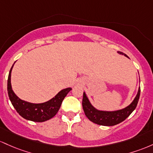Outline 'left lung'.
<instances>
[{
	"instance_id": "8db88e82",
	"label": "left lung",
	"mask_w": 153,
	"mask_h": 153,
	"mask_svg": "<svg viewBox=\"0 0 153 153\" xmlns=\"http://www.w3.org/2000/svg\"><path fill=\"white\" fill-rule=\"evenodd\" d=\"M118 53L124 55L128 58L126 54L121 52H118ZM140 95V87L139 88L138 93L133 102L125 108L118 110L116 111H102L95 109L91 105L86 94L83 93V100H82V107L84 112L88 119L92 122L97 123L101 126H114L118 123L122 122L129 116L136 108L137 103Z\"/></svg>"
}]
</instances>
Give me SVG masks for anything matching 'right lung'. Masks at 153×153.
<instances>
[{"label":"right lung","mask_w":153,"mask_h":153,"mask_svg":"<svg viewBox=\"0 0 153 153\" xmlns=\"http://www.w3.org/2000/svg\"><path fill=\"white\" fill-rule=\"evenodd\" d=\"M13 66V65L8 74L7 90L10 100L17 113H19V114L25 119L35 122H43L56 116L61 107L63 99L69 91L71 90V88H66L60 91L54 97L43 103L35 104L26 102L19 98L12 90L11 74Z\"/></svg>","instance_id":"add662e5"}]
</instances>
